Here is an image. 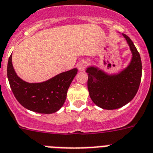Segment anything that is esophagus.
Masks as SVG:
<instances>
[{"instance_id":"esophagus-1","label":"esophagus","mask_w":153,"mask_h":153,"mask_svg":"<svg viewBox=\"0 0 153 153\" xmlns=\"http://www.w3.org/2000/svg\"><path fill=\"white\" fill-rule=\"evenodd\" d=\"M88 66V62L87 61H81V62H79V64H78V70L79 71H82L85 69L87 66Z\"/></svg>"}]
</instances>
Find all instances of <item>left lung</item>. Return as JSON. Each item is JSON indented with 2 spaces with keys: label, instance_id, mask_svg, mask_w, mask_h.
I'll return each mask as SVG.
<instances>
[{
  "label": "left lung",
  "instance_id": "obj_1",
  "mask_svg": "<svg viewBox=\"0 0 153 153\" xmlns=\"http://www.w3.org/2000/svg\"><path fill=\"white\" fill-rule=\"evenodd\" d=\"M132 53L127 68L114 75H108L96 67L87 68V87L93 102L100 108L114 110L130 102L136 94L142 78V61L131 39L122 34Z\"/></svg>",
  "mask_w": 153,
  "mask_h": 153
}]
</instances>
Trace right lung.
<instances>
[{
  "label": "right lung",
  "instance_id": "right-lung-1",
  "mask_svg": "<svg viewBox=\"0 0 153 153\" xmlns=\"http://www.w3.org/2000/svg\"><path fill=\"white\" fill-rule=\"evenodd\" d=\"M7 74L11 91L22 106L41 114H52L63 105L68 88L77 74V69L63 72L42 83H30L17 76L11 56L7 62Z\"/></svg>",
  "mask_w": 153,
  "mask_h": 153
}]
</instances>
